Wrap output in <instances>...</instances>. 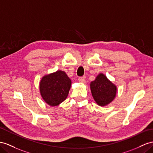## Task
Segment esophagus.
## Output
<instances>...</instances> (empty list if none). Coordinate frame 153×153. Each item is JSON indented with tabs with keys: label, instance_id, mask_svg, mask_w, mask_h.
I'll list each match as a JSON object with an SVG mask.
<instances>
[{
	"label": "esophagus",
	"instance_id": "obj_1",
	"mask_svg": "<svg viewBox=\"0 0 153 153\" xmlns=\"http://www.w3.org/2000/svg\"><path fill=\"white\" fill-rule=\"evenodd\" d=\"M78 81H79V83H85V77H80L78 78Z\"/></svg>",
	"mask_w": 153,
	"mask_h": 153
}]
</instances>
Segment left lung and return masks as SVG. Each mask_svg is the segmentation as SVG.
I'll list each match as a JSON object with an SVG mask.
<instances>
[{
    "instance_id": "left-lung-1",
    "label": "left lung",
    "mask_w": 153,
    "mask_h": 153,
    "mask_svg": "<svg viewBox=\"0 0 153 153\" xmlns=\"http://www.w3.org/2000/svg\"><path fill=\"white\" fill-rule=\"evenodd\" d=\"M92 96L96 103L101 107L107 106L115 99L117 88L104 74L100 73L90 84Z\"/></svg>"
}]
</instances>
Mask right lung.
<instances>
[{
    "label": "right lung",
    "instance_id": "obj_1",
    "mask_svg": "<svg viewBox=\"0 0 153 153\" xmlns=\"http://www.w3.org/2000/svg\"><path fill=\"white\" fill-rule=\"evenodd\" d=\"M72 81L64 71L46 74L39 82V91L43 101L50 106L60 105L67 97Z\"/></svg>",
    "mask_w": 153,
    "mask_h": 153
}]
</instances>
